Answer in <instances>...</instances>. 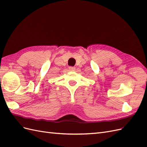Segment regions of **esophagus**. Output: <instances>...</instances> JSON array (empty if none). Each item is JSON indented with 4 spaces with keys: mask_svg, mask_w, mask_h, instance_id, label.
Masks as SVG:
<instances>
[{
    "mask_svg": "<svg viewBox=\"0 0 147 147\" xmlns=\"http://www.w3.org/2000/svg\"><path fill=\"white\" fill-rule=\"evenodd\" d=\"M69 69L70 71H74L75 70V67H69Z\"/></svg>",
    "mask_w": 147,
    "mask_h": 147,
    "instance_id": "1",
    "label": "esophagus"
}]
</instances>
